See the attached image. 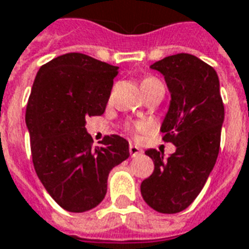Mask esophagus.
Returning a JSON list of instances; mask_svg holds the SVG:
<instances>
[{
  "label": "esophagus",
  "mask_w": 249,
  "mask_h": 249,
  "mask_svg": "<svg viewBox=\"0 0 249 249\" xmlns=\"http://www.w3.org/2000/svg\"><path fill=\"white\" fill-rule=\"evenodd\" d=\"M129 153H130V156H132V157H136V156H140V154H142V150H141L139 146H136V145H132V143H130Z\"/></svg>",
  "instance_id": "34e87169"
}]
</instances>
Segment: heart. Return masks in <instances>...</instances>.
<instances>
[{
  "label": "heart",
  "instance_id": "1",
  "mask_svg": "<svg viewBox=\"0 0 249 249\" xmlns=\"http://www.w3.org/2000/svg\"><path fill=\"white\" fill-rule=\"evenodd\" d=\"M158 82V80H156V79H153V78H145L141 82V87H143V86H148V84H152V83H156ZM146 125L143 124V123H139V124H134L133 126H128V129H133V128H136V129H143Z\"/></svg>",
  "mask_w": 249,
  "mask_h": 249
}]
</instances>
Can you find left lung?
<instances>
[{"instance_id":"8db88e82","label":"left lung","mask_w":249,"mask_h":249,"mask_svg":"<svg viewBox=\"0 0 249 249\" xmlns=\"http://www.w3.org/2000/svg\"><path fill=\"white\" fill-rule=\"evenodd\" d=\"M165 76L171 101L161 132L176 153L163 158L156 149L146 156L154 171L141 183L143 200L161 213H181L199 195L220 148L224 106L216 71L191 54H176L150 66Z\"/></svg>"}]
</instances>
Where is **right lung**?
<instances>
[{
	"mask_svg": "<svg viewBox=\"0 0 249 249\" xmlns=\"http://www.w3.org/2000/svg\"><path fill=\"white\" fill-rule=\"evenodd\" d=\"M119 67L80 53L43 64L26 107L33 163L51 198L70 213L96 207L107 194L109 171L129 157L117 134L92 146L86 119L106 110Z\"/></svg>",
	"mask_w": 249,
	"mask_h": 249,
	"instance_id": "obj_1",
	"label": "right lung"
}]
</instances>
